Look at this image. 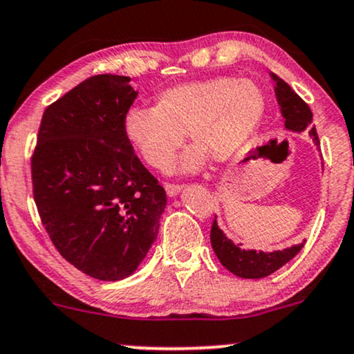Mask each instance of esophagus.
<instances>
[{"label": "esophagus", "instance_id": "obj_1", "mask_svg": "<svg viewBox=\"0 0 354 354\" xmlns=\"http://www.w3.org/2000/svg\"><path fill=\"white\" fill-rule=\"evenodd\" d=\"M165 191H166V194L169 196V198H174V196L180 194L181 186H178V185H169V183H166V185H165Z\"/></svg>", "mask_w": 354, "mask_h": 354}]
</instances>
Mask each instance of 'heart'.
Instances as JSON below:
<instances>
[{"instance_id": "obj_1", "label": "heart", "mask_w": 354, "mask_h": 354, "mask_svg": "<svg viewBox=\"0 0 354 354\" xmlns=\"http://www.w3.org/2000/svg\"><path fill=\"white\" fill-rule=\"evenodd\" d=\"M266 95L249 79L214 77L174 85L160 92L155 107L133 105L123 113L125 142L145 163L166 171L188 131L191 148L180 168L194 173L207 156L219 163L236 158L261 129Z\"/></svg>"}]
</instances>
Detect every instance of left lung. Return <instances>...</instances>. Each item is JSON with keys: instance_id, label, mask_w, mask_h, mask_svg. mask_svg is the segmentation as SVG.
Wrapping results in <instances>:
<instances>
[{"instance_id": "1", "label": "left lung", "mask_w": 354, "mask_h": 354, "mask_svg": "<svg viewBox=\"0 0 354 354\" xmlns=\"http://www.w3.org/2000/svg\"><path fill=\"white\" fill-rule=\"evenodd\" d=\"M270 77L274 80L275 97L285 120V129L295 131V133L306 130L317 148H320L317 129L312 125V110L285 80L275 75L274 72H270ZM211 245L218 255L219 262L234 275L242 277V279H263L290 262L305 245V241L283 250H274V252L242 249V244H234V241L225 236L223 229L218 225V221L214 219L211 227Z\"/></svg>"}]
</instances>
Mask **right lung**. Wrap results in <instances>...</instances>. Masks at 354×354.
I'll list each match as a JSON object with an SVG mask.
<instances>
[{
	"mask_svg": "<svg viewBox=\"0 0 354 354\" xmlns=\"http://www.w3.org/2000/svg\"><path fill=\"white\" fill-rule=\"evenodd\" d=\"M136 95L125 75L80 82L46 109L31 160L34 201L55 249L105 282L138 269L166 207L165 189L122 133Z\"/></svg>",
	"mask_w": 354,
	"mask_h": 354,
	"instance_id": "1",
	"label": "right lung"
}]
</instances>
